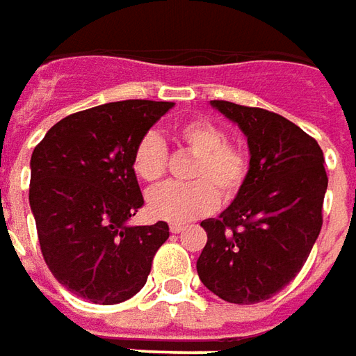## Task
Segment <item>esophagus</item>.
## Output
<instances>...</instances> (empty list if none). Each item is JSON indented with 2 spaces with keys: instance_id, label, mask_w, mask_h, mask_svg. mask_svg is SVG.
<instances>
[{
  "instance_id": "obj_1",
  "label": "esophagus",
  "mask_w": 356,
  "mask_h": 356,
  "mask_svg": "<svg viewBox=\"0 0 356 356\" xmlns=\"http://www.w3.org/2000/svg\"><path fill=\"white\" fill-rule=\"evenodd\" d=\"M184 230H186V226H182V224H170V232L172 234H180Z\"/></svg>"
}]
</instances>
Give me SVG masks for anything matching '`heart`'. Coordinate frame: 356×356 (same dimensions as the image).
<instances>
[{"instance_id":"b5f03b06","label":"heart","mask_w":356,"mask_h":356,"mask_svg":"<svg viewBox=\"0 0 356 356\" xmlns=\"http://www.w3.org/2000/svg\"><path fill=\"white\" fill-rule=\"evenodd\" d=\"M176 143L190 151L193 161L186 170L191 182L168 184L147 195V211L168 222H188L205 216L222 201H230L243 188L249 176V157L239 145L226 142L220 126L207 120H186L174 130ZM136 176L147 184L165 178L168 151L163 138L155 132L143 134L132 153Z\"/></svg>"}]
</instances>
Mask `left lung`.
<instances>
[{"label":"left lung","instance_id":"obj_1","mask_svg":"<svg viewBox=\"0 0 356 356\" xmlns=\"http://www.w3.org/2000/svg\"><path fill=\"white\" fill-rule=\"evenodd\" d=\"M211 105L241 128L251 159L232 205L201 222L207 243L197 274L228 303H261L299 274L318 238L327 188L324 153L272 111L222 99Z\"/></svg>","mask_w":356,"mask_h":356}]
</instances>
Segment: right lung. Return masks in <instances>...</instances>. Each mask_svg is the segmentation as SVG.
<instances>
[{
	"label": "right lung",
	"instance_id": "1",
	"mask_svg": "<svg viewBox=\"0 0 356 356\" xmlns=\"http://www.w3.org/2000/svg\"><path fill=\"white\" fill-rule=\"evenodd\" d=\"M174 103L126 99L69 115L30 159V209L45 264L86 301L122 303L138 293L168 224L130 226L143 205L132 168L138 140Z\"/></svg>",
	"mask_w": 356,
	"mask_h": 356
}]
</instances>
